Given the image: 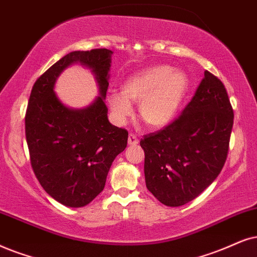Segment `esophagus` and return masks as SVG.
I'll return each instance as SVG.
<instances>
[{
    "instance_id": "1",
    "label": "esophagus",
    "mask_w": 257,
    "mask_h": 257,
    "mask_svg": "<svg viewBox=\"0 0 257 257\" xmlns=\"http://www.w3.org/2000/svg\"><path fill=\"white\" fill-rule=\"evenodd\" d=\"M128 144L131 146H135L139 144V139L138 136H136L135 134H129L128 136Z\"/></svg>"
}]
</instances>
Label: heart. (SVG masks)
I'll return each instance as SVG.
<instances>
[{
    "instance_id": "heart-1",
    "label": "heart",
    "mask_w": 257,
    "mask_h": 257,
    "mask_svg": "<svg viewBox=\"0 0 257 257\" xmlns=\"http://www.w3.org/2000/svg\"><path fill=\"white\" fill-rule=\"evenodd\" d=\"M188 87L183 71L155 65L126 77L122 91L108 96L110 109L118 123L133 113L132 103H139L140 117L151 128H164L173 122Z\"/></svg>"
}]
</instances>
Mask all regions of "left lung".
Instances as JSON below:
<instances>
[{
    "mask_svg": "<svg viewBox=\"0 0 257 257\" xmlns=\"http://www.w3.org/2000/svg\"><path fill=\"white\" fill-rule=\"evenodd\" d=\"M232 124L225 87L205 71L179 117L140 141L149 192L166 206L185 205L199 196L225 164Z\"/></svg>",
    "mask_w": 257,
    "mask_h": 257,
    "instance_id": "8db88e82",
    "label": "left lung"
}]
</instances>
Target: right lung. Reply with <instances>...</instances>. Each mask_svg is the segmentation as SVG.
I'll use <instances>...</instances> for the list:
<instances>
[{
	"label": "right lung",
	"instance_id": "obj_1",
	"mask_svg": "<svg viewBox=\"0 0 257 257\" xmlns=\"http://www.w3.org/2000/svg\"><path fill=\"white\" fill-rule=\"evenodd\" d=\"M112 51H74L38 78L26 112V140L35 177L60 204L85 206L102 192L112 161L126 147L128 132L112 125L105 105ZM72 63L91 70L100 96L86 108L65 106L54 92L60 73Z\"/></svg>",
	"mask_w": 257,
	"mask_h": 257
}]
</instances>
